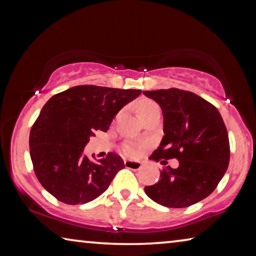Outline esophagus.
Wrapping results in <instances>:
<instances>
[{"instance_id":"esophagus-1","label":"esophagus","mask_w":256,"mask_h":256,"mask_svg":"<svg viewBox=\"0 0 256 256\" xmlns=\"http://www.w3.org/2000/svg\"><path fill=\"white\" fill-rule=\"evenodd\" d=\"M124 164L126 168H130V170H138L142 168V164L138 162H131V160H125Z\"/></svg>"}]
</instances>
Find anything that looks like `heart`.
<instances>
[{"label":"heart","instance_id":"heart-1","mask_svg":"<svg viewBox=\"0 0 256 256\" xmlns=\"http://www.w3.org/2000/svg\"><path fill=\"white\" fill-rule=\"evenodd\" d=\"M158 110H159L158 104L154 100H151V99H149V98L138 99L136 104V110L138 112V118H140L141 120L146 118V115H149L152 112ZM122 151L125 156H128V157H134V156H136L138 149L136 146H134L132 144H125L122 146Z\"/></svg>","mask_w":256,"mask_h":256}]
</instances>
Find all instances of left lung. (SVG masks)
<instances>
[{
  "mask_svg": "<svg viewBox=\"0 0 256 256\" xmlns=\"http://www.w3.org/2000/svg\"><path fill=\"white\" fill-rule=\"evenodd\" d=\"M162 107L164 133L150 159L176 158L180 166L160 170L157 183L146 186L151 200L168 208H186L214 192L230 156L228 132L218 110L198 94L170 88L144 92Z\"/></svg>",
  "mask_w": 256,
  "mask_h": 256,
  "instance_id": "8db88e82",
  "label": "left lung"
}]
</instances>
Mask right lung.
Listing matches in <instances>:
<instances>
[{
  "label": "right lung",
  "mask_w": 256,
  "mask_h": 256,
  "mask_svg": "<svg viewBox=\"0 0 256 256\" xmlns=\"http://www.w3.org/2000/svg\"><path fill=\"white\" fill-rule=\"evenodd\" d=\"M141 90L92 84L76 86L54 94L45 104L29 136L34 174L47 192L66 204H84L98 198L124 168L115 152L97 162L84 157L96 131L106 132L120 108Z\"/></svg>",
  "instance_id": "obj_1"
}]
</instances>
